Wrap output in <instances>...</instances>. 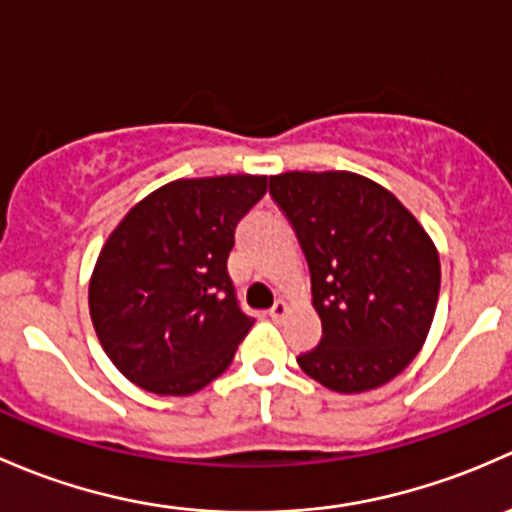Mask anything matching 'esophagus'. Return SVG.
<instances>
[{
  "mask_svg": "<svg viewBox=\"0 0 512 512\" xmlns=\"http://www.w3.org/2000/svg\"><path fill=\"white\" fill-rule=\"evenodd\" d=\"M288 313H291V305H288L286 300H278V303L273 305L271 310H268V315H271L273 320H281V318H286Z\"/></svg>",
  "mask_w": 512,
  "mask_h": 512,
  "instance_id": "obj_1",
  "label": "esophagus"
}]
</instances>
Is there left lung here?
Here are the masks:
<instances>
[{
    "mask_svg": "<svg viewBox=\"0 0 512 512\" xmlns=\"http://www.w3.org/2000/svg\"><path fill=\"white\" fill-rule=\"evenodd\" d=\"M271 194L291 219L313 283L323 340L298 357L337 394L382 387L419 355L441 286L436 244L419 219L357 172H283Z\"/></svg>",
    "mask_w": 512,
    "mask_h": 512,
    "instance_id": "8db88e82",
    "label": "left lung"
}]
</instances>
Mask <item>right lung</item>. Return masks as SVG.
Here are the masks:
<instances>
[{
    "mask_svg": "<svg viewBox=\"0 0 512 512\" xmlns=\"http://www.w3.org/2000/svg\"><path fill=\"white\" fill-rule=\"evenodd\" d=\"M266 175L175 179L110 231L88 283L96 335L123 377L160 397L199 392L254 320L236 305L229 251Z\"/></svg>",
    "mask_w": 512,
    "mask_h": 512,
    "instance_id": "obj_1",
    "label": "right lung"
}]
</instances>
